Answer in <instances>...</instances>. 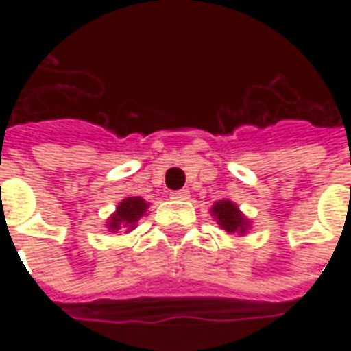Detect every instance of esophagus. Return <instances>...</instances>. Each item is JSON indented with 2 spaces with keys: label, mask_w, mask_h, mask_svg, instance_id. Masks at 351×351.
I'll return each instance as SVG.
<instances>
[{
  "label": "esophagus",
  "mask_w": 351,
  "mask_h": 351,
  "mask_svg": "<svg viewBox=\"0 0 351 351\" xmlns=\"http://www.w3.org/2000/svg\"><path fill=\"white\" fill-rule=\"evenodd\" d=\"M190 197V193L186 190H176V191H171V199H175V201H184V199Z\"/></svg>",
  "instance_id": "obj_1"
}]
</instances>
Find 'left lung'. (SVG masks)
<instances>
[{
  "label": "left lung",
  "instance_id": "left-lung-1",
  "mask_svg": "<svg viewBox=\"0 0 351 351\" xmlns=\"http://www.w3.org/2000/svg\"><path fill=\"white\" fill-rule=\"evenodd\" d=\"M213 216L218 220L221 229H226L228 233H239V235H244L246 229L250 228V221L244 218L239 206L229 201V199H223V201H216L213 205Z\"/></svg>",
  "mask_w": 351,
  "mask_h": 351
}]
</instances>
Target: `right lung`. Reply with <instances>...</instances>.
<instances>
[{"label":"right lung","mask_w":351,"mask_h":351,"mask_svg":"<svg viewBox=\"0 0 351 351\" xmlns=\"http://www.w3.org/2000/svg\"><path fill=\"white\" fill-rule=\"evenodd\" d=\"M148 203L141 197H125L116 206V213L110 214V218L107 221V228L114 233L120 228H135V223L138 221L141 216H145Z\"/></svg>","instance_id":"1"}]
</instances>
